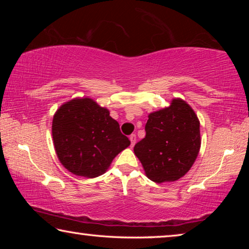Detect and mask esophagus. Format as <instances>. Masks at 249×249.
Returning a JSON list of instances; mask_svg holds the SVG:
<instances>
[{
  "mask_svg": "<svg viewBox=\"0 0 249 249\" xmlns=\"http://www.w3.org/2000/svg\"><path fill=\"white\" fill-rule=\"evenodd\" d=\"M129 141H130V147H134L135 142H136V136H135L134 134L130 135V136H129Z\"/></svg>",
  "mask_w": 249,
  "mask_h": 249,
  "instance_id": "34e87169",
  "label": "esophagus"
}]
</instances>
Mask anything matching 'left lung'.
Instances as JSON below:
<instances>
[{
	"instance_id": "left-lung-1",
	"label": "left lung",
	"mask_w": 249,
	"mask_h": 249,
	"mask_svg": "<svg viewBox=\"0 0 249 249\" xmlns=\"http://www.w3.org/2000/svg\"><path fill=\"white\" fill-rule=\"evenodd\" d=\"M146 136L134 147L147 178L156 183L177 181L191 169L201 147L200 121L184 100L148 115Z\"/></svg>"
}]
</instances>
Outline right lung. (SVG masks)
Wrapping results in <instances>:
<instances>
[{
  "instance_id": "1",
  "label": "right lung",
  "mask_w": 249,
  "mask_h": 249,
  "mask_svg": "<svg viewBox=\"0 0 249 249\" xmlns=\"http://www.w3.org/2000/svg\"><path fill=\"white\" fill-rule=\"evenodd\" d=\"M57 157L71 174L95 178L130 145L117 121L91 98H74L60 105L53 119Z\"/></svg>"
}]
</instances>
